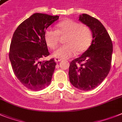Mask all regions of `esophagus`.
<instances>
[{"label":"esophagus","instance_id":"34e87169","mask_svg":"<svg viewBox=\"0 0 122 122\" xmlns=\"http://www.w3.org/2000/svg\"><path fill=\"white\" fill-rule=\"evenodd\" d=\"M62 59H60V58H55V61L56 63H58V62H59V61H61Z\"/></svg>","mask_w":122,"mask_h":122}]
</instances>
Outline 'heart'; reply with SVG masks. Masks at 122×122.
I'll list each match as a JSON object with an SVG mask.
<instances>
[{"mask_svg":"<svg viewBox=\"0 0 122 122\" xmlns=\"http://www.w3.org/2000/svg\"><path fill=\"white\" fill-rule=\"evenodd\" d=\"M59 35H66L65 45L58 48L53 56L67 59L76 54L86 51L92 41V32L87 26L71 19H66L57 25V30L47 28L44 33L46 43L51 49H55L58 43Z\"/></svg>","mask_w":122,"mask_h":122,"instance_id":"1","label":"heart"}]
</instances>
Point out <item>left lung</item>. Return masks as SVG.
<instances>
[{"mask_svg":"<svg viewBox=\"0 0 122 122\" xmlns=\"http://www.w3.org/2000/svg\"><path fill=\"white\" fill-rule=\"evenodd\" d=\"M79 20L91 29L92 41L80 57L71 62L69 81L78 89L90 91L97 87L108 75L113 45L108 32L99 20L86 14L79 15Z\"/></svg>","mask_w":122,"mask_h":122,"instance_id":"left-lung-1","label":"left lung"}]
</instances>
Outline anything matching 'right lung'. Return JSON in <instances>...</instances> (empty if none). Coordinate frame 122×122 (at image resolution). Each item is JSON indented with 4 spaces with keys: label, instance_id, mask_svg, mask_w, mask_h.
I'll return each instance as SVG.
<instances>
[{
    "label": "right lung",
    "instance_id": "right-lung-1",
    "mask_svg": "<svg viewBox=\"0 0 122 122\" xmlns=\"http://www.w3.org/2000/svg\"><path fill=\"white\" fill-rule=\"evenodd\" d=\"M59 16L36 13L23 21L13 35L9 59L15 76L32 91H41L51 82L56 64L54 59L41 61L50 55L44 33Z\"/></svg>",
    "mask_w": 122,
    "mask_h": 122
}]
</instances>
